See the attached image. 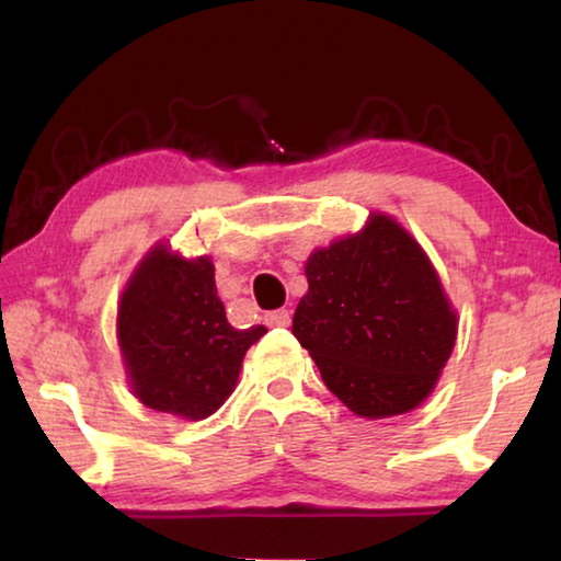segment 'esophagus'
I'll list each match as a JSON object with an SVG mask.
<instances>
[{"label": "esophagus", "mask_w": 561, "mask_h": 561, "mask_svg": "<svg viewBox=\"0 0 561 561\" xmlns=\"http://www.w3.org/2000/svg\"><path fill=\"white\" fill-rule=\"evenodd\" d=\"M289 321H291L289 309H277V311H267V314H264V324L267 327H289Z\"/></svg>", "instance_id": "1"}]
</instances>
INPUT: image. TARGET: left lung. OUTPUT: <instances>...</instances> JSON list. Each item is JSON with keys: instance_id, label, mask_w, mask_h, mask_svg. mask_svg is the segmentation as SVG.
I'll return each instance as SVG.
<instances>
[{"instance_id": "left-lung-1", "label": "left lung", "mask_w": 561, "mask_h": 561, "mask_svg": "<svg viewBox=\"0 0 561 561\" xmlns=\"http://www.w3.org/2000/svg\"><path fill=\"white\" fill-rule=\"evenodd\" d=\"M291 334L331 393L360 417L415 408L455 346L458 319L425 252L391 217L317 250Z\"/></svg>"}]
</instances>
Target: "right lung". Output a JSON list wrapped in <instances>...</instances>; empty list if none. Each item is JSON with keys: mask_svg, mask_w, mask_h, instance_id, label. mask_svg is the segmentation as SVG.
Returning a JSON list of instances; mask_svg holds the SVG:
<instances>
[{"mask_svg": "<svg viewBox=\"0 0 561 561\" xmlns=\"http://www.w3.org/2000/svg\"><path fill=\"white\" fill-rule=\"evenodd\" d=\"M264 334V327H230L210 260H183L165 247L144 260L118 307L133 393L153 411L190 421L227 401L247 348Z\"/></svg>", "mask_w": 561, "mask_h": 561, "instance_id": "right-lung-1", "label": "right lung"}]
</instances>
